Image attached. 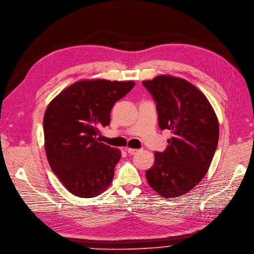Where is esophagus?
I'll list each match as a JSON object with an SVG mask.
<instances>
[{
	"label": "esophagus",
	"mask_w": 254,
	"mask_h": 254,
	"mask_svg": "<svg viewBox=\"0 0 254 254\" xmlns=\"http://www.w3.org/2000/svg\"><path fill=\"white\" fill-rule=\"evenodd\" d=\"M127 151L129 154H136L139 150H138V149H135V148H129V147H127Z\"/></svg>",
	"instance_id": "34e87169"
}]
</instances>
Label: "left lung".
<instances>
[{"instance_id":"8db88e82","label":"left lung","mask_w":254,"mask_h":254,"mask_svg":"<svg viewBox=\"0 0 254 254\" xmlns=\"http://www.w3.org/2000/svg\"><path fill=\"white\" fill-rule=\"evenodd\" d=\"M142 84L157 103L160 128L172 135L166 149L154 152L146 180L164 198L182 196L211 166L219 140L217 115L206 96L187 80L162 74Z\"/></svg>"}]
</instances>
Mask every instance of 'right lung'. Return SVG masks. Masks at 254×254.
<instances>
[{"mask_svg":"<svg viewBox=\"0 0 254 254\" xmlns=\"http://www.w3.org/2000/svg\"><path fill=\"white\" fill-rule=\"evenodd\" d=\"M135 82L81 80L49 104L43 117L45 149L53 172L71 194L92 198L112 183L121 152L101 142L100 128Z\"/></svg>","mask_w":254,"mask_h":254,"instance_id":"right-lung-1","label":"right lung"}]
</instances>
